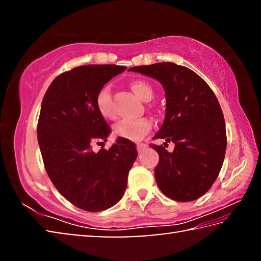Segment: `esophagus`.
I'll list each match as a JSON object with an SVG mask.
<instances>
[{
	"label": "esophagus",
	"instance_id": "esophagus-1",
	"mask_svg": "<svg viewBox=\"0 0 261 261\" xmlns=\"http://www.w3.org/2000/svg\"><path fill=\"white\" fill-rule=\"evenodd\" d=\"M146 148H147V145L144 144V143H140V144L137 145V151H138L139 153L145 151V149H146Z\"/></svg>",
	"mask_w": 261,
	"mask_h": 261
}]
</instances>
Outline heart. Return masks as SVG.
<instances>
[{
    "mask_svg": "<svg viewBox=\"0 0 261 261\" xmlns=\"http://www.w3.org/2000/svg\"><path fill=\"white\" fill-rule=\"evenodd\" d=\"M134 93L143 101H151L153 98V90L148 83L144 81H134L130 84ZM96 109L103 118L114 120L115 113L112 105L109 87L105 86L98 92L95 98ZM152 127V122L146 117L137 118V120L122 121L114 127V135L120 138H124L132 141H138L146 136Z\"/></svg>",
    "mask_w": 261,
    "mask_h": 261,
    "instance_id": "1",
    "label": "heart"
}]
</instances>
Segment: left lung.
Instances as JSON below:
<instances>
[{
	"label": "left lung",
	"mask_w": 261,
	"mask_h": 261,
	"mask_svg": "<svg viewBox=\"0 0 261 261\" xmlns=\"http://www.w3.org/2000/svg\"><path fill=\"white\" fill-rule=\"evenodd\" d=\"M129 70L156 79L166 92L165 121L154 138L173 141L175 148L170 153L162 145H152L159 153L154 169L159 189L176 201L198 199L215 182L226 154V124L218 99L196 72L171 62Z\"/></svg>",
	"instance_id": "left-lung-1"
}]
</instances>
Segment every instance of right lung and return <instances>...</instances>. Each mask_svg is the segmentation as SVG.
<instances>
[{"mask_svg":"<svg viewBox=\"0 0 261 261\" xmlns=\"http://www.w3.org/2000/svg\"><path fill=\"white\" fill-rule=\"evenodd\" d=\"M125 67L83 65L57 76L42 99L38 143L53 184L65 199L87 212L117 204L138 152L118 137L109 149L93 152L112 130L96 109L98 92Z\"/></svg>","mask_w":261,"mask_h":261,"instance_id":"1","label":"right lung"}]
</instances>
